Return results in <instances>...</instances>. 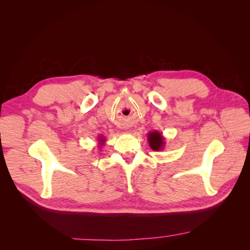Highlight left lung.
<instances>
[{
    "mask_svg": "<svg viewBox=\"0 0 250 250\" xmlns=\"http://www.w3.org/2000/svg\"><path fill=\"white\" fill-rule=\"evenodd\" d=\"M148 143L151 149L154 151H161L165 148V138L162 132L153 130L148 133Z\"/></svg>",
    "mask_w": 250,
    "mask_h": 250,
    "instance_id": "obj_1",
    "label": "left lung"
}]
</instances>
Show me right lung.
<instances>
[{
    "label": "right lung",
    "mask_w": 250,
    "mask_h": 250,
    "mask_svg": "<svg viewBox=\"0 0 250 250\" xmlns=\"http://www.w3.org/2000/svg\"><path fill=\"white\" fill-rule=\"evenodd\" d=\"M105 142H106V139H105L103 135H100L99 139H98V144H99V145H98V148H101L104 145Z\"/></svg>",
    "instance_id": "1"
}]
</instances>
